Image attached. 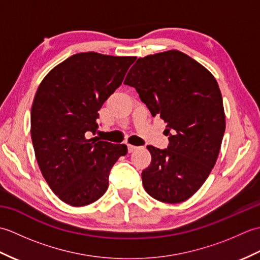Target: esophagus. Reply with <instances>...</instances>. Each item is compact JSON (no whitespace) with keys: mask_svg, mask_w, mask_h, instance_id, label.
<instances>
[{"mask_svg":"<svg viewBox=\"0 0 260 260\" xmlns=\"http://www.w3.org/2000/svg\"><path fill=\"white\" fill-rule=\"evenodd\" d=\"M137 146H134V145H128V152L129 153H133V152H135L136 150H137Z\"/></svg>","mask_w":260,"mask_h":260,"instance_id":"1","label":"esophagus"}]
</instances>
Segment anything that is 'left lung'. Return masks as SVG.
<instances>
[{"label":"left lung","mask_w":260,"mask_h":260,"mask_svg":"<svg viewBox=\"0 0 260 260\" xmlns=\"http://www.w3.org/2000/svg\"><path fill=\"white\" fill-rule=\"evenodd\" d=\"M124 84L167 124L169 147L147 146L145 191L165 203L187 200L208 179L221 147L225 115L217 80L187 54L169 50L137 59Z\"/></svg>","instance_id":"1"}]
</instances>
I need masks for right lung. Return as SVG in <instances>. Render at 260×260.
Wrapping results in <instances>:
<instances>
[{
    "label": "right lung",
    "instance_id": "1",
    "mask_svg": "<svg viewBox=\"0 0 260 260\" xmlns=\"http://www.w3.org/2000/svg\"><path fill=\"white\" fill-rule=\"evenodd\" d=\"M135 57L80 52L51 69L31 107V139L43 178L73 207L97 201L108 189L110 169L127 154L124 144L99 141L98 110L121 85Z\"/></svg>",
    "mask_w": 260,
    "mask_h": 260
}]
</instances>
